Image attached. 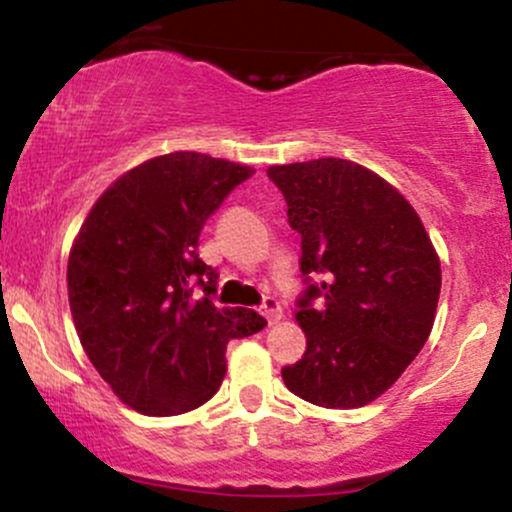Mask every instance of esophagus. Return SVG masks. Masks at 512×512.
<instances>
[{
  "label": "esophagus",
  "mask_w": 512,
  "mask_h": 512,
  "mask_svg": "<svg viewBox=\"0 0 512 512\" xmlns=\"http://www.w3.org/2000/svg\"><path fill=\"white\" fill-rule=\"evenodd\" d=\"M260 311H262V316L267 318V323H269V325L279 323V320H282V316H284L282 306H279V301H277V299H272V296H267V299L262 301Z\"/></svg>",
  "instance_id": "34e87169"
}]
</instances>
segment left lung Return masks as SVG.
Masks as SVG:
<instances>
[{"label":"left lung","mask_w":512,"mask_h":512,"mask_svg":"<svg viewBox=\"0 0 512 512\" xmlns=\"http://www.w3.org/2000/svg\"><path fill=\"white\" fill-rule=\"evenodd\" d=\"M267 177L301 235L306 284L296 299L306 352L282 369L286 389L323 408L367 406L428 342L437 252L413 206L357 162L320 157L274 165Z\"/></svg>","instance_id":"1"}]
</instances>
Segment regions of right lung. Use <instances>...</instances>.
<instances>
[{"label":"right lung","mask_w":512,"mask_h":512,"mask_svg":"<svg viewBox=\"0 0 512 512\" xmlns=\"http://www.w3.org/2000/svg\"><path fill=\"white\" fill-rule=\"evenodd\" d=\"M255 170L170 153L116 179L80 228L67 262L77 335L101 379L138 413L199 408L226 376V345L260 333L252 308H218V272L199 235Z\"/></svg>","instance_id":"obj_1"}]
</instances>
